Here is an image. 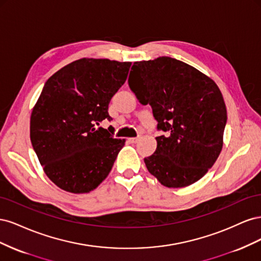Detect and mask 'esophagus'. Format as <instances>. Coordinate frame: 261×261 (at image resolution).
<instances>
[{
    "label": "esophagus",
    "mask_w": 261,
    "mask_h": 261,
    "mask_svg": "<svg viewBox=\"0 0 261 261\" xmlns=\"http://www.w3.org/2000/svg\"><path fill=\"white\" fill-rule=\"evenodd\" d=\"M139 140H140V137H139V136H137V137H135V138H129V141H130L132 144H137Z\"/></svg>",
    "instance_id": "1"
}]
</instances>
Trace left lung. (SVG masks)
I'll list each match as a JSON object with an SVG mask.
<instances>
[{
    "label": "left lung",
    "mask_w": 261,
    "mask_h": 261,
    "mask_svg": "<svg viewBox=\"0 0 261 261\" xmlns=\"http://www.w3.org/2000/svg\"><path fill=\"white\" fill-rule=\"evenodd\" d=\"M128 85L143 106L152 109L156 149L144 159L167 187L199 180L222 149L226 108L217 84L198 69L169 57L135 62Z\"/></svg>",
    "instance_id": "left-lung-1"
}]
</instances>
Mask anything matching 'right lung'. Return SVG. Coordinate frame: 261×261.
<instances>
[{"label":"right lung","mask_w":261,"mask_h":261,"mask_svg":"<svg viewBox=\"0 0 261 261\" xmlns=\"http://www.w3.org/2000/svg\"><path fill=\"white\" fill-rule=\"evenodd\" d=\"M130 62L81 59L45 82L30 117V140L46 176L74 194L96 188L111 171L125 139L100 127Z\"/></svg>","instance_id":"obj_1"}]
</instances>
